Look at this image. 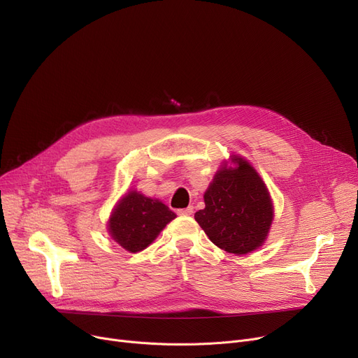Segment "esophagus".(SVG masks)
Masks as SVG:
<instances>
[{
	"label": "esophagus",
	"instance_id": "obj_1",
	"mask_svg": "<svg viewBox=\"0 0 358 358\" xmlns=\"http://www.w3.org/2000/svg\"><path fill=\"white\" fill-rule=\"evenodd\" d=\"M177 213L181 215V216H192L193 215V208H192V206H189V208H185V209H180Z\"/></svg>",
	"mask_w": 358,
	"mask_h": 358
}]
</instances>
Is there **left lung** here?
Here are the masks:
<instances>
[{"label":"left lung","mask_w":358,"mask_h":358,"mask_svg":"<svg viewBox=\"0 0 358 358\" xmlns=\"http://www.w3.org/2000/svg\"><path fill=\"white\" fill-rule=\"evenodd\" d=\"M229 161L219 166L204 192V209L194 219L216 247L245 255L264 245L274 206L257 169L239 155H231Z\"/></svg>","instance_id":"obj_1"}]
</instances>
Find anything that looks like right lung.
Segmentation results:
<instances>
[{"label":"right lung","mask_w":358,"mask_h":358,"mask_svg":"<svg viewBox=\"0 0 358 358\" xmlns=\"http://www.w3.org/2000/svg\"><path fill=\"white\" fill-rule=\"evenodd\" d=\"M176 217L177 215L161 200L130 190L111 210L107 231L122 248L135 254L149 247Z\"/></svg>","instance_id":"obj_1"}]
</instances>
